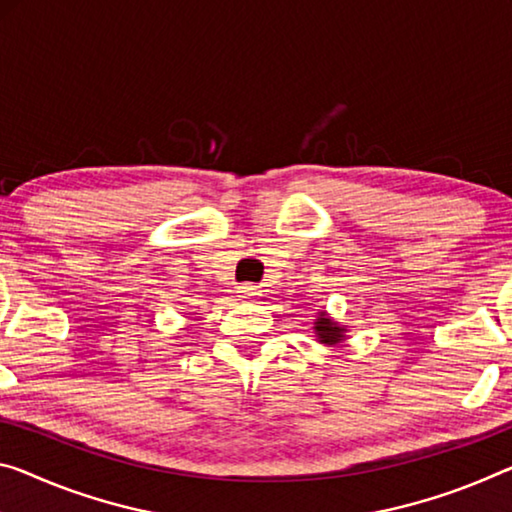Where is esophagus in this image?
Masks as SVG:
<instances>
[{
	"label": "esophagus",
	"mask_w": 512,
	"mask_h": 512,
	"mask_svg": "<svg viewBox=\"0 0 512 512\" xmlns=\"http://www.w3.org/2000/svg\"><path fill=\"white\" fill-rule=\"evenodd\" d=\"M256 295L258 288L251 286V283H242V286H238V297H242V300H254Z\"/></svg>",
	"instance_id": "obj_1"
}]
</instances>
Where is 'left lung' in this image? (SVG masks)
<instances>
[{"label": "left lung", "instance_id": "8db88e82", "mask_svg": "<svg viewBox=\"0 0 512 512\" xmlns=\"http://www.w3.org/2000/svg\"><path fill=\"white\" fill-rule=\"evenodd\" d=\"M313 325H316L313 329H316V336H318L320 343L338 345V343L345 341V327H341L338 322H334L325 311H320V316H318L316 322H313Z\"/></svg>", "mask_w": 512, "mask_h": 512}]
</instances>
